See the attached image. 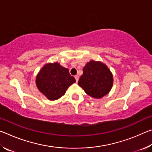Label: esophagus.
<instances>
[{
  "label": "esophagus",
  "mask_w": 152,
  "mask_h": 152,
  "mask_svg": "<svg viewBox=\"0 0 152 152\" xmlns=\"http://www.w3.org/2000/svg\"><path fill=\"white\" fill-rule=\"evenodd\" d=\"M74 78H75V79H76V82H78V81L79 76H78V75H76V76H74Z\"/></svg>",
  "instance_id": "obj_1"
}]
</instances>
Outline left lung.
<instances>
[{
    "label": "left lung",
    "instance_id": "1",
    "mask_svg": "<svg viewBox=\"0 0 152 152\" xmlns=\"http://www.w3.org/2000/svg\"><path fill=\"white\" fill-rule=\"evenodd\" d=\"M113 80L111 72L104 64L92 60L84 67L78 84L89 96L100 99L109 93Z\"/></svg>",
    "mask_w": 152,
    "mask_h": 152
}]
</instances>
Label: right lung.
<instances>
[{
	"label": "right lung",
	"instance_id": "add662e5",
	"mask_svg": "<svg viewBox=\"0 0 152 152\" xmlns=\"http://www.w3.org/2000/svg\"><path fill=\"white\" fill-rule=\"evenodd\" d=\"M75 82V78L70 75L68 69L57 62L46 64L36 78L38 89L51 101L62 96L68 86Z\"/></svg>",
	"mask_w": 152,
	"mask_h": 152
}]
</instances>
